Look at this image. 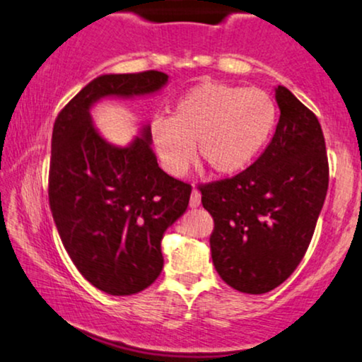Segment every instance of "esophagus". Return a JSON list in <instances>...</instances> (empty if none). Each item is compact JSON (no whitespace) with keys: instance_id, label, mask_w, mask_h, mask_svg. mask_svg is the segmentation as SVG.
Instances as JSON below:
<instances>
[{"instance_id":"1","label":"esophagus","mask_w":362,"mask_h":362,"mask_svg":"<svg viewBox=\"0 0 362 362\" xmlns=\"http://www.w3.org/2000/svg\"><path fill=\"white\" fill-rule=\"evenodd\" d=\"M200 206V192L194 187L192 195H190V207H199Z\"/></svg>"}]
</instances>
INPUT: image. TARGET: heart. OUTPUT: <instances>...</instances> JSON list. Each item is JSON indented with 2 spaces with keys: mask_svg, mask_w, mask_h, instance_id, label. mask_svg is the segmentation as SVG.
<instances>
[{
  "mask_svg": "<svg viewBox=\"0 0 362 362\" xmlns=\"http://www.w3.org/2000/svg\"><path fill=\"white\" fill-rule=\"evenodd\" d=\"M276 107L258 87L202 82L173 107L172 117L151 123V141L160 165L173 177L184 175L195 158L219 175L241 172L267 145Z\"/></svg>",
  "mask_w": 362,
  "mask_h": 362,
  "instance_id": "heart-1",
  "label": "heart"
}]
</instances>
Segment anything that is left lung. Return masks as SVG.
Segmentation results:
<instances>
[{
  "instance_id": "left-lung-1",
  "label": "left lung",
  "mask_w": 362,
  "mask_h": 362,
  "mask_svg": "<svg viewBox=\"0 0 362 362\" xmlns=\"http://www.w3.org/2000/svg\"><path fill=\"white\" fill-rule=\"evenodd\" d=\"M275 93L280 119L267 150L238 175L199 187L214 219L212 263L229 286L251 295L297 269L329 187L319 119L286 87Z\"/></svg>"
}]
</instances>
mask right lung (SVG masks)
<instances>
[{"label":"right lung","mask_w":362,"mask_h":362,"mask_svg":"<svg viewBox=\"0 0 362 362\" xmlns=\"http://www.w3.org/2000/svg\"><path fill=\"white\" fill-rule=\"evenodd\" d=\"M167 81L158 71L101 76L54 123L49 204L57 230L81 275L116 297L148 288L162 273L163 233L185 212L192 187L158 167L148 126L129 146H115L89 110L107 95L156 93Z\"/></svg>","instance_id":"obj_1"}]
</instances>
